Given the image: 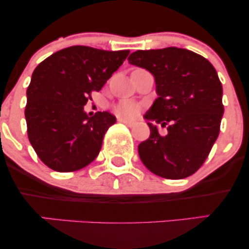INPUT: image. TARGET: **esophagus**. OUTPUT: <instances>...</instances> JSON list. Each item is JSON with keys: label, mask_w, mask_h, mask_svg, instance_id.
<instances>
[{"label": "esophagus", "mask_w": 249, "mask_h": 249, "mask_svg": "<svg viewBox=\"0 0 249 249\" xmlns=\"http://www.w3.org/2000/svg\"><path fill=\"white\" fill-rule=\"evenodd\" d=\"M121 123H124V124H126L127 126H133L134 125V122L133 121H128V119H123V118H119L118 119Z\"/></svg>", "instance_id": "obj_1"}]
</instances>
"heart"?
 <instances>
[{
  "mask_svg": "<svg viewBox=\"0 0 249 249\" xmlns=\"http://www.w3.org/2000/svg\"><path fill=\"white\" fill-rule=\"evenodd\" d=\"M138 111V107H137L136 103L131 101H124L119 103L116 107V112L118 113L119 116L124 117H132L137 113Z\"/></svg>",
  "mask_w": 249,
  "mask_h": 249,
  "instance_id": "obj_1",
  "label": "heart"
}]
</instances>
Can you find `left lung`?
<instances>
[{
    "label": "left lung",
    "mask_w": 249,
    "mask_h": 249,
    "mask_svg": "<svg viewBox=\"0 0 249 249\" xmlns=\"http://www.w3.org/2000/svg\"><path fill=\"white\" fill-rule=\"evenodd\" d=\"M128 63L150 71L158 98L144 115L151 134L138 145L142 164L166 179H184L204 164L219 136L222 85L205 57L181 48L138 50ZM167 126L159 133L153 123Z\"/></svg>",
    "instance_id": "1"
}]
</instances>
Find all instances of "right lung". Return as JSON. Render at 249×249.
<instances>
[{
  "instance_id": "add662e5",
  "label": "right lung",
  "mask_w": 249,
  "mask_h": 249,
  "mask_svg": "<svg viewBox=\"0 0 249 249\" xmlns=\"http://www.w3.org/2000/svg\"><path fill=\"white\" fill-rule=\"evenodd\" d=\"M128 53L73 45L53 53L34 70L24 111L28 138L51 170L73 172L97 158L116 117L107 111L89 117L84 105Z\"/></svg>"
}]
</instances>
